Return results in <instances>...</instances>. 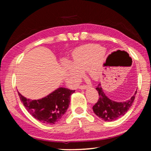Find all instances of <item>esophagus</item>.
Returning a JSON list of instances; mask_svg holds the SVG:
<instances>
[{
  "mask_svg": "<svg viewBox=\"0 0 151 151\" xmlns=\"http://www.w3.org/2000/svg\"><path fill=\"white\" fill-rule=\"evenodd\" d=\"M87 87H88V85H86V84H82V85H80L79 86L80 89H84V88H86Z\"/></svg>",
  "mask_w": 151,
  "mask_h": 151,
  "instance_id": "1",
  "label": "esophagus"
}]
</instances>
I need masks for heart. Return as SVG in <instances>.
Masks as SVG:
<instances>
[{"label": "heart", "mask_w": 151, "mask_h": 151, "mask_svg": "<svg viewBox=\"0 0 151 151\" xmlns=\"http://www.w3.org/2000/svg\"><path fill=\"white\" fill-rule=\"evenodd\" d=\"M100 62V58L96 57L94 47L86 45L74 51L72 64L66 63L65 66L71 78L78 81L81 78L82 71L87 70L92 78H98Z\"/></svg>", "instance_id": "b5f03b06"}]
</instances>
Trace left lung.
<instances>
[{
	"mask_svg": "<svg viewBox=\"0 0 151 151\" xmlns=\"http://www.w3.org/2000/svg\"><path fill=\"white\" fill-rule=\"evenodd\" d=\"M96 88L98 91L99 98L98 102L93 106V110L96 115L107 122L115 120L124 115L133 104L137 93L136 91L134 96L130 100L124 102H117L107 98L103 92L100 84Z\"/></svg>",
	"mask_w": 151,
	"mask_h": 151,
	"instance_id": "left-lung-1",
	"label": "left lung"
}]
</instances>
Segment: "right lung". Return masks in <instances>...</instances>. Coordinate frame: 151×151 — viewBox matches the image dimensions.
<instances>
[{"instance_id": "obj_1", "label": "right lung", "mask_w": 151, "mask_h": 151, "mask_svg": "<svg viewBox=\"0 0 151 151\" xmlns=\"http://www.w3.org/2000/svg\"><path fill=\"white\" fill-rule=\"evenodd\" d=\"M75 91L59 88L44 98L31 100L18 96L27 110L35 119L49 124H55L61 119L67 111L70 103V96Z\"/></svg>"}]
</instances>
